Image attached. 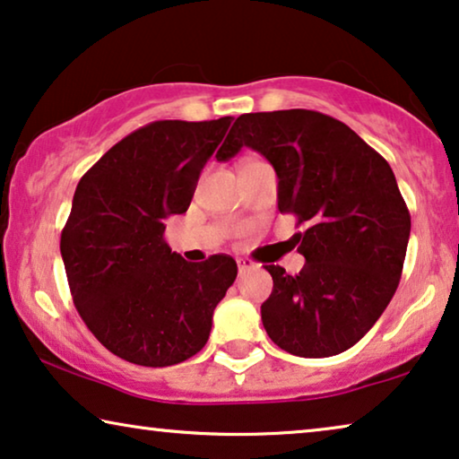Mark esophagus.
Returning a JSON list of instances; mask_svg holds the SVG:
<instances>
[{
	"mask_svg": "<svg viewBox=\"0 0 459 459\" xmlns=\"http://www.w3.org/2000/svg\"><path fill=\"white\" fill-rule=\"evenodd\" d=\"M237 266H238V274H243V273H247V270L254 268L255 264L251 262L249 257H238V260H237Z\"/></svg>",
	"mask_w": 459,
	"mask_h": 459,
	"instance_id": "esophagus-1",
	"label": "esophagus"
}]
</instances>
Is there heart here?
<instances>
[{
    "label": "heart",
    "mask_w": 459,
    "mask_h": 459,
    "mask_svg": "<svg viewBox=\"0 0 459 459\" xmlns=\"http://www.w3.org/2000/svg\"><path fill=\"white\" fill-rule=\"evenodd\" d=\"M254 162H255V160H247V162H245V164H254ZM245 164H243V166H245Z\"/></svg>",
    "instance_id": "heart-1"
}]
</instances>
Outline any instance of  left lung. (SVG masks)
Listing matches in <instances>:
<instances>
[{"mask_svg": "<svg viewBox=\"0 0 459 459\" xmlns=\"http://www.w3.org/2000/svg\"><path fill=\"white\" fill-rule=\"evenodd\" d=\"M251 147L279 177V210L303 224L299 274L270 264L262 322L281 350L331 358L380 318L402 279L410 212L386 160L341 120L314 109L238 116L216 158Z\"/></svg>", "mask_w": 459, "mask_h": 459, "instance_id": "obj_1", "label": "left lung"}]
</instances>
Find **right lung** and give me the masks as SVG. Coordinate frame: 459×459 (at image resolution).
Instances as JSON below:
<instances>
[{
    "mask_svg": "<svg viewBox=\"0 0 459 459\" xmlns=\"http://www.w3.org/2000/svg\"><path fill=\"white\" fill-rule=\"evenodd\" d=\"M230 122H152L76 185L60 238L70 293L95 339L131 364L164 368L202 351L237 279L230 255L191 264L164 238L166 218L189 208Z\"/></svg>",
    "mask_w": 459,
    "mask_h": 459,
    "instance_id": "add662e5",
    "label": "right lung"
}]
</instances>
